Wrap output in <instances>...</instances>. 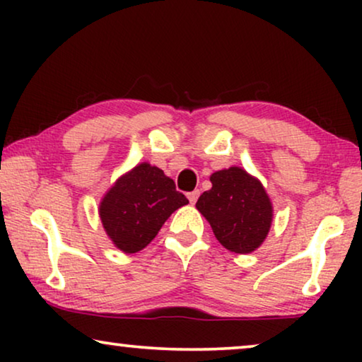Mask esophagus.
Segmentation results:
<instances>
[{"instance_id":"esophagus-1","label":"esophagus","mask_w":362,"mask_h":362,"mask_svg":"<svg viewBox=\"0 0 362 362\" xmlns=\"http://www.w3.org/2000/svg\"><path fill=\"white\" fill-rule=\"evenodd\" d=\"M199 189H194V191H191V192H187V199H189V202L191 204H194V202L197 201V197H199Z\"/></svg>"}]
</instances>
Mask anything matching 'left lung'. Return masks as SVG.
<instances>
[{
  "instance_id": "8db88e82",
  "label": "left lung",
  "mask_w": 362,
  "mask_h": 362,
  "mask_svg": "<svg viewBox=\"0 0 362 362\" xmlns=\"http://www.w3.org/2000/svg\"><path fill=\"white\" fill-rule=\"evenodd\" d=\"M212 187L196 202L216 239L227 250L250 254L265 240L272 226L274 207L265 187L239 166L211 175Z\"/></svg>"
}]
</instances>
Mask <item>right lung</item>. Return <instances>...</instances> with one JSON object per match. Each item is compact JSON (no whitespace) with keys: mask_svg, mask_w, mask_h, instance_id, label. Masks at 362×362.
I'll return each mask as SVG.
<instances>
[{"mask_svg":"<svg viewBox=\"0 0 362 362\" xmlns=\"http://www.w3.org/2000/svg\"><path fill=\"white\" fill-rule=\"evenodd\" d=\"M187 202L163 170L140 163L107 191L98 214L117 249L135 254L145 249L168 217Z\"/></svg>","mask_w":362,"mask_h":362,"instance_id":"right-lung-1","label":"right lung"}]
</instances>
